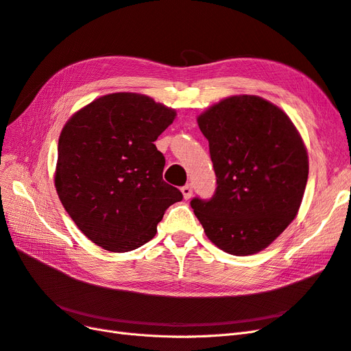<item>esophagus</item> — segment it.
<instances>
[{
  "label": "esophagus",
  "instance_id": "obj_1",
  "mask_svg": "<svg viewBox=\"0 0 351 351\" xmlns=\"http://www.w3.org/2000/svg\"><path fill=\"white\" fill-rule=\"evenodd\" d=\"M182 193H183V197H184L186 200H189L190 197H192V195H193V187H192V184L183 186V187H182Z\"/></svg>",
  "mask_w": 351,
  "mask_h": 351
}]
</instances>
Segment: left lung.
I'll return each mask as SVG.
<instances>
[{
    "instance_id": "1",
    "label": "left lung",
    "mask_w": 351,
    "mask_h": 351,
    "mask_svg": "<svg viewBox=\"0 0 351 351\" xmlns=\"http://www.w3.org/2000/svg\"><path fill=\"white\" fill-rule=\"evenodd\" d=\"M197 124L217 174L215 195L190 202L206 237L236 256L267 249L302 205L309 159L299 130L256 95L222 99Z\"/></svg>"
}]
</instances>
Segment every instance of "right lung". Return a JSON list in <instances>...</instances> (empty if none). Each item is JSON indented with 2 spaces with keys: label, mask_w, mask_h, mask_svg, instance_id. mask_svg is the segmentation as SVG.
Returning <instances> with one entry per match:
<instances>
[{
  "label": "right lung",
  "mask_w": 351,
  "mask_h": 351,
  "mask_svg": "<svg viewBox=\"0 0 351 351\" xmlns=\"http://www.w3.org/2000/svg\"><path fill=\"white\" fill-rule=\"evenodd\" d=\"M176 110L141 93H110L74 112L58 139L56 189L74 224L102 249L123 253L156 234L168 206L183 199L162 180L154 142Z\"/></svg>",
  "instance_id": "right-lung-1"
}]
</instances>
